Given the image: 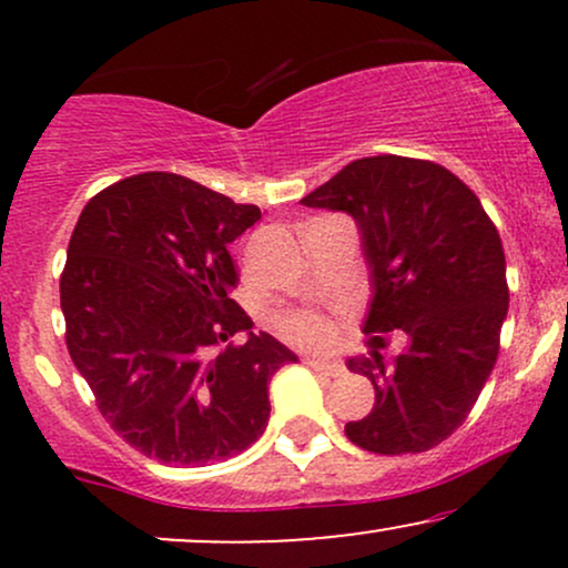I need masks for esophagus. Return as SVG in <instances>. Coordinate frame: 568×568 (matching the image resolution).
Here are the masks:
<instances>
[{"instance_id":"obj_1","label":"esophagus","mask_w":568,"mask_h":568,"mask_svg":"<svg viewBox=\"0 0 568 568\" xmlns=\"http://www.w3.org/2000/svg\"><path fill=\"white\" fill-rule=\"evenodd\" d=\"M306 366H312L315 371H323V374H328V376H338L344 371L342 361H336V357H306Z\"/></svg>"}]
</instances>
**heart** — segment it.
Masks as SVG:
<instances>
[{
  "mask_svg": "<svg viewBox=\"0 0 568 568\" xmlns=\"http://www.w3.org/2000/svg\"><path fill=\"white\" fill-rule=\"evenodd\" d=\"M285 334H288L293 342L302 344H317L328 336V325H325L317 315H310V312H296V315L285 317Z\"/></svg>",
  "mask_w": 568,
  "mask_h": 568,
  "instance_id": "obj_1",
  "label": "heart"
}]
</instances>
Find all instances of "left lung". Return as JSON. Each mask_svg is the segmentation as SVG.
I'll return each mask as SVG.
<instances>
[{
  "mask_svg": "<svg viewBox=\"0 0 568 568\" xmlns=\"http://www.w3.org/2000/svg\"><path fill=\"white\" fill-rule=\"evenodd\" d=\"M355 219L368 264V376L374 408L344 433L374 454H419L462 427L499 355L507 317L505 251L484 205L452 171L379 154L342 168L302 200ZM403 329L407 349L389 367L379 333Z\"/></svg>",
  "mask_w": 568,
  "mask_h": 568,
  "instance_id": "8db88e82",
  "label": "left lung"
}]
</instances>
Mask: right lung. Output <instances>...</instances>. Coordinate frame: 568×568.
<instances>
[{"label": "right lung", "mask_w": 568, "mask_h": 568, "mask_svg": "<svg viewBox=\"0 0 568 568\" xmlns=\"http://www.w3.org/2000/svg\"><path fill=\"white\" fill-rule=\"evenodd\" d=\"M258 219L184 175L141 173L98 192L69 240L71 361L114 433L162 465L245 452L270 422V379L298 361L230 298V243Z\"/></svg>", "instance_id": "1"}]
</instances>
